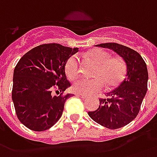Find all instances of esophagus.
<instances>
[{
    "instance_id": "esophagus-1",
    "label": "esophagus",
    "mask_w": 157,
    "mask_h": 157,
    "mask_svg": "<svg viewBox=\"0 0 157 157\" xmlns=\"http://www.w3.org/2000/svg\"><path fill=\"white\" fill-rule=\"evenodd\" d=\"M75 95L77 96V97H80V98H82V99H85V96L83 95V94H76Z\"/></svg>"
}]
</instances>
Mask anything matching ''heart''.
<instances>
[{
	"label": "heart",
	"mask_w": 157,
	"mask_h": 157,
	"mask_svg": "<svg viewBox=\"0 0 157 157\" xmlns=\"http://www.w3.org/2000/svg\"><path fill=\"white\" fill-rule=\"evenodd\" d=\"M88 57L97 64L94 75V78L88 79L78 78L73 83L74 92L89 95L99 92L105 87H115L121 83L125 74V64L119 58H112L109 52L103 49H94L88 53ZM65 73L67 78H74L79 74V61L76 55H73L65 63Z\"/></svg>",
	"instance_id": "b5f03b06"
}]
</instances>
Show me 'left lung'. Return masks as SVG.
I'll list each match as a JSON object with an SVG mask.
<instances>
[{"label":"left lung","mask_w":157,"mask_h":157,"mask_svg":"<svg viewBox=\"0 0 157 157\" xmlns=\"http://www.w3.org/2000/svg\"><path fill=\"white\" fill-rule=\"evenodd\" d=\"M98 47L112 49L126 65V73L119 86L107 94L108 99H99V107L90 111V117L108 129L124 127L136 117L147 91L148 71L142 57L133 49L115 42Z\"/></svg>","instance_id":"8db88e82"}]
</instances>
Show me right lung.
<instances>
[{
  "label": "right lung",
  "mask_w": 157,
  "mask_h": 157,
  "mask_svg": "<svg viewBox=\"0 0 157 157\" xmlns=\"http://www.w3.org/2000/svg\"><path fill=\"white\" fill-rule=\"evenodd\" d=\"M78 51L58 43L37 46L21 58L13 73L12 101L21 123L34 131H43L61 118L64 104L73 94L56 96L71 86L65 63Z\"/></svg>",
  "instance_id": "1"
}]
</instances>
